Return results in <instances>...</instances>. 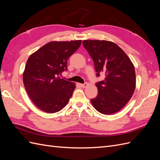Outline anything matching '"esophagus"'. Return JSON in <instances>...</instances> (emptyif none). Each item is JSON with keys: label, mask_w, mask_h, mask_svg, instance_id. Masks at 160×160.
I'll return each instance as SVG.
<instances>
[{"label": "esophagus", "mask_w": 160, "mask_h": 160, "mask_svg": "<svg viewBox=\"0 0 160 160\" xmlns=\"http://www.w3.org/2000/svg\"><path fill=\"white\" fill-rule=\"evenodd\" d=\"M87 85H88V83H83V84H82V83L80 84V86L81 87V88H85V87H87Z\"/></svg>", "instance_id": "obj_1"}]
</instances>
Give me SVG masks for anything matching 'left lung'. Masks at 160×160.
I'll return each instance as SVG.
<instances>
[{"label":"left lung","instance_id":"1","mask_svg":"<svg viewBox=\"0 0 160 160\" xmlns=\"http://www.w3.org/2000/svg\"><path fill=\"white\" fill-rule=\"evenodd\" d=\"M85 49L94 62L97 76L104 72V80L95 84L98 94L91 101L102 114L122 109L132 98L135 89V72L128 56L115 43L108 41L85 40Z\"/></svg>","mask_w":160,"mask_h":160}]
</instances>
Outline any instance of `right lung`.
Segmentation results:
<instances>
[{"instance_id":"obj_1","label":"right lung","mask_w":160,"mask_h":160,"mask_svg":"<svg viewBox=\"0 0 160 160\" xmlns=\"http://www.w3.org/2000/svg\"><path fill=\"white\" fill-rule=\"evenodd\" d=\"M81 40L51 41L28 57L22 79L29 98L46 113L61 111L68 103L75 83L60 79L67 69V60L79 49Z\"/></svg>"}]
</instances>
